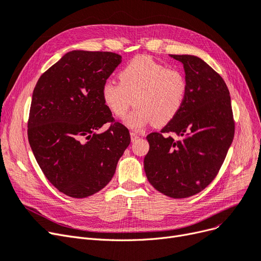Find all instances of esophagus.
Returning <instances> with one entry per match:
<instances>
[{
	"label": "esophagus",
	"mask_w": 261,
	"mask_h": 261,
	"mask_svg": "<svg viewBox=\"0 0 261 261\" xmlns=\"http://www.w3.org/2000/svg\"><path fill=\"white\" fill-rule=\"evenodd\" d=\"M130 136H131V141H132V142L137 141V140L139 139V134H138L137 132H131Z\"/></svg>",
	"instance_id": "obj_1"
}]
</instances>
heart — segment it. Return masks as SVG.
<instances>
[{
  "mask_svg": "<svg viewBox=\"0 0 261 261\" xmlns=\"http://www.w3.org/2000/svg\"><path fill=\"white\" fill-rule=\"evenodd\" d=\"M119 84L106 82L101 88L104 104L130 128L141 129L153 121L161 127L175 118L184 105L187 81L179 70L169 69L148 57H136L118 74Z\"/></svg>",
  "mask_w": 261,
  "mask_h": 261,
  "instance_id": "heart-1",
  "label": "heart"
}]
</instances>
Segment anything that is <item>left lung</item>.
I'll return each mask as SVG.
<instances>
[{
	"label": "left lung",
	"mask_w": 261,
	"mask_h": 261,
	"mask_svg": "<svg viewBox=\"0 0 261 261\" xmlns=\"http://www.w3.org/2000/svg\"><path fill=\"white\" fill-rule=\"evenodd\" d=\"M184 65L187 94L175 118L147 136L144 158L148 181L161 194L188 198L215 178L234 137L227 85L212 67L191 55H170ZM173 132L177 140L165 137Z\"/></svg>",
	"instance_id": "obj_1"
}]
</instances>
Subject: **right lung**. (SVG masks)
Masks as SVG:
<instances>
[{"mask_svg": "<svg viewBox=\"0 0 261 261\" xmlns=\"http://www.w3.org/2000/svg\"><path fill=\"white\" fill-rule=\"evenodd\" d=\"M120 62L114 53L73 50L33 90L29 143L46 178L69 197H89L108 185L130 144L129 130L114 120L101 96ZM106 122L111 127L98 134Z\"/></svg>", "mask_w": 261, "mask_h": 261, "instance_id": "add662e5", "label": "right lung"}]
</instances>
